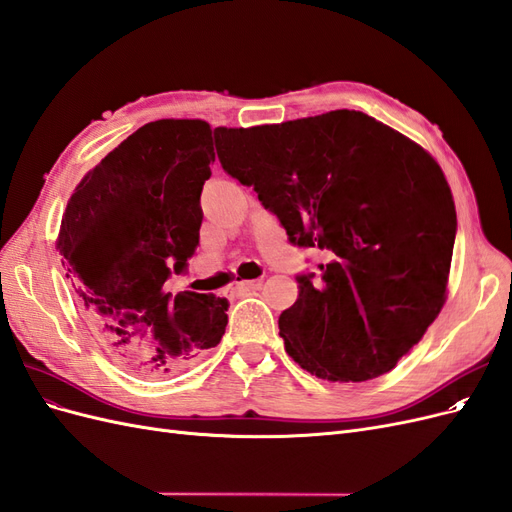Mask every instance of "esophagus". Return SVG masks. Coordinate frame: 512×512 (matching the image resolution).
<instances>
[{"instance_id":"obj_1","label":"esophagus","mask_w":512,"mask_h":512,"mask_svg":"<svg viewBox=\"0 0 512 512\" xmlns=\"http://www.w3.org/2000/svg\"><path fill=\"white\" fill-rule=\"evenodd\" d=\"M260 288V280H243L232 286V290H256Z\"/></svg>"}]
</instances>
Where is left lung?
Segmentation results:
<instances>
[{"label": "left lung", "mask_w": 512, "mask_h": 512, "mask_svg": "<svg viewBox=\"0 0 512 512\" xmlns=\"http://www.w3.org/2000/svg\"><path fill=\"white\" fill-rule=\"evenodd\" d=\"M228 175L250 185L290 243L324 254L280 316L294 363L331 382L391 371L438 318L457 230L440 164L359 111L215 128Z\"/></svg>", "instance_id": "obj_1"}]
</instances>
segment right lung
Listing matches in <instances>:
<instances>
[{"label":"right lung","instance_id":"1","mask_svg":"<svg viewBox=\"0 0 512 512\" xmlns=\"http://www.w3.org/2000/svg\"><path fill=\"white\" fill-rule=\"evenodd\" d=\"M203 119L145 123L74 188L55 247L70 265L87 324L123 369L170 374L220 344L228 301L164 292L198 245L200 192L215 160Z\"/></svg>","mask_w":512,"mask_h":512}]
</instances>
